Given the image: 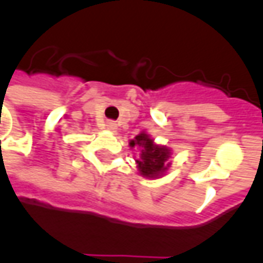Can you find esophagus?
Masks as SVG:
<instances>
[{
  "mask_svg": "<svg viewBox=\"0 0 263 263\" xmlns=\"http://www.w3.org/2000/svg\"><path fill=\"white\" fill-rule=\"evenodd\" d=\"M105 126H107V129L111 132H115L117 131V124H115L114 121H108L107 124H105Z\"/></svg>",
  "mask_w": 263,
  "mask_h": 263,
  "instance_id": "obj_1",
  "label": "esophagus"
}]
</instances>
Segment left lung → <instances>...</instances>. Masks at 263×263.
Returning <instances> with one entry per match:
<instances>
[{
	"instance_id": "obj_1",
	"label": "left lung",
	"mask_w": 263,
	"mask_h": 263,
	"mask_svg": "<svg viewBox=\"0 0 263 263\" xmlns=\"http://www.w3.org/2000/svg\"><path fill=\"white\" fill-rule=\"evenodd\" d=\"M131 148L139 149V158L135 159L138 173L146 179H160L169 171L172 162V149L155 142L146 131L138 134L129 141Z\"/></svg>"
}]
</instances>
